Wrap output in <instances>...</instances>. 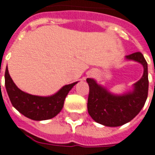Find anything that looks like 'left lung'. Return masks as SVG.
Wrapping results in <instances>:
<instances>
[{
    "mask_svg": "<svg viewBox=\"0 0 155 155\" xmlns=\"http://www.w3.org/2000/svg\"><path fill=\"white\" fill-rule=\"evenodd\" d=\"M128 60L138 61L144 67L141 79L134 84L132 92L115 95L108 92L93 79H87L89 86L88 112L96 122L106 127H119L131 121L145 104L148 97V66L140 52L126 57Z\"/></svg>",
    "mask_w": 155,
    "mask_h": 155,
    "instance_id": "obj_1",
    "label": "left lung"
}]
</instances>
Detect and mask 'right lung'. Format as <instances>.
<instances>
[{
    "label": "right lung",
    "instance_id": "1",
    "mask_svg": "<svg viewBox=\"0 0 155 155\" xmlns=\"http://www.w3.org/2000/svg\"><path fill=\"white\" fill-rule=\"evenodd\" d=\"M77 82L63 86L54 95L41 97L23 92L14 83L8 69L5 73V84L11 104L19 113L34 121H42L54 117L60 113L69 91Z\"/></svg>",
    "mask_w": 155,
    "mask_h": 155
}]
</instances>
